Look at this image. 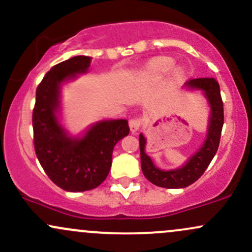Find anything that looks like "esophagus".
<instances>
[{
    "instance_id": "obj_1",
    "label": "esophagus",
    "mask_w": 252,
    "mask_h": 252,
    "mask_svg": "<svg viewBox=\"0 0 252 252\" xmlns=\"http://www.w3.org/2000/svg\"><path fill=\"white\" fill-rule=\"evenodd\" d=\"M129 126H130V130H131L132 132L137 131V130L142 126V120H141L140 117L131 118V120L129 121Z\"/></svg>"
}]
</instances>
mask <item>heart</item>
Instances as JSON below:
<instances>
[{"label": "heart", "mask_w": 252, "mask_h": 252, "mask_svg": "<svg viewBox=\"0 0 252 252\" xmlns=\"http://www.w3.org/2000/svg\"><path fill=\"white\" fill-rule=\"evenodd\" d=\"M172 62L166 58H158V59L153 60L147 67L146 73L150 77H158L161 74L167 73L170 68H172Z\"/></svg>", "instance_id": "heart-1"}]
</instances>
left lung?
<instances>
[{"mask_svg":"<svg viewBox=\"0 0 252 252\" xmlns=\"http://www.w3.org/2000/svg\"><path fill=\"white\" fill-rule=\"evenodd\" d=\"M190 89H200L209 99L211 117L207 138L204 146L195 155L187 161L184 167L174 170H161L153 163L152 158L144 153L146 138L140 135V153L142 172L152 184L164 189H184L198 180L204 174L215 158L220 142L221 129L224 124V106L220 96V88L215 78H190L185 84Z\"/></svg>","mask_w":252,"mask_h":252,"instance_id":"8db88e82","label":"left lung"}]
</instances>
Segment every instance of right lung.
Masks as SVG:
<instances>
[{
    "label": "right lung",
    "instance_id": "1",
    "mask_svg": "<svg viewBox=\"0 0 252 252\" xmlns=\"http://www.w3.org/2000/svg\"><path fill=\"white\" fill-rule=\"evenodd\" d=\"M90 62V57L77 56L54 65L37 85L32 117L37 160L48 178L68 192L99 186L111 168L115 144L129 134L128 121L116 120L94 124L83 138H72L58 122L60 84L88 71Z\"/></svg>",
    "mask_w": 252,
    "mask_h": 252
}]
</instances>
